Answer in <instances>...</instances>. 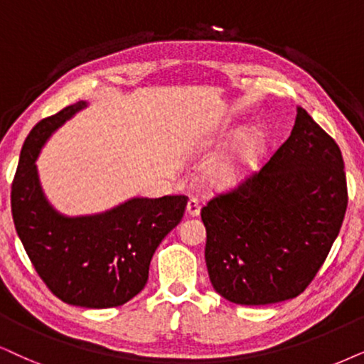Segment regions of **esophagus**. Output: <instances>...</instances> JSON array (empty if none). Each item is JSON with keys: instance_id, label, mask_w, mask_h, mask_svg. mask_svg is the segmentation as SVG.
Wrapping results in <instances>:
<instances>
[{"instance_id": "1", "label": "esophagus", "mask_w": 364, "mask_h": 364, "mask_svg": "<svg viewBox=\"0 0 364 364\" xmlns=\"http://www.w3.org/2000/svg\"><path fill=\"white\" fill-rule=\"evenodd\" d=\"M186 211H188V215H190V216L200 215V203H198V200L191 198V200L188 201V205H186Z\"/></svg>"}]
</instances>
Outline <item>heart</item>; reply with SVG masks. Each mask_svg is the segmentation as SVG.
Here are the masks:
<instances>
[{"label":"heart","instance_id":"b5f03b06","mask_svg":"<svg viewBox=\"0 0 364 364\" xmlns=\"http://www.w3.org/2000/svg\"><path fill=\"white\" fill-rule=\"evenodd\" d=\"M227 134H220L201 142L208 149L220 144ZM265 151V134L259 127H247L205 166V179L215 188H228L240 183L259 166Z\"/></svg>","mask_w":364,"mask_h":364}]
</instances>
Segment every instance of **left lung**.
Wrapping results in <instances>:
<instances>
[{"label":"left lung","mask_w":364,"mask_h":364,"mask_svg":"<svg viewBox=\"0 0 364 364\" xmlns=\"http://www.w3.org/2000/svg\"><path fill=\"white\" fill-rule=\"evenodd\" d=\"M346 206L341 151L299 105L269 163L201 210L213 289L242 306L299 296L324 264Z\"/></svg>","instance_id":"1"}]
</instances>
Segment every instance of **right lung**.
Masks as SVG:
<instances>
[{
  "label": "right lung",
  "instance_id": "add662e5",
  "mask_svg": "<svg viewBox=\"0 0 364 364\" xmlns=\"http://www.w3.org/2000/svg\"><path fill=\"white\" fill-rule=\"evenodd\" d=\"M79 100L40 121L23 144L11 186L18 237L43 282L72 306L107 309L137 296L156 248L186 208V196H132L90 215H65L50 203L36 159L60 127L85 109Z\"/></svg>",
  "mask_w": 364,
  "mask_h": 364
}]
</instances>
